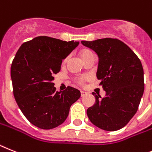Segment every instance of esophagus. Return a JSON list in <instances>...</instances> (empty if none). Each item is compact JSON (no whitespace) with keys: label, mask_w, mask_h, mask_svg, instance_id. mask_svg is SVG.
<instances>
[{"label":"esophagus","mask_w":152,"mask_h":152,"mask_svg":"<svg viewBox=\"0 0 152 152\" xmlns=\"http://www.w3.org/2000/svg\"><path fill=\"white\" fill-rule=\"evenodd\" d=\"M80 93H81V96H85L87 94L86 91H80Z\"/></svg>","instance_id":"34e87169"}]
</instances>
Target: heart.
Instances as JSON below:
<instances>
[{
	"label": "heart",
	"instance_id": "b5f03b06",
	"mask_svg": "<svg viewBox=\"0 0 152 152\" xmlns=\"http://www.w3.org/2000/svg\"><path fill=\"white\" fill-rule=\"evenodd\" d=\"M80 55H81V57H82L83 60L84 61L86 58H87L88 57L90 56H92V55H94V54H93V52H92L91 51L88 50V49H84V50H83L82 52H81ZM84 79H85L84 77H81V78H80L78 80V82L80 83H82L83 81L84 80Z\"/></svg>",
	"mask_w": 152,
	"mask_h": 152
}]
</instances>
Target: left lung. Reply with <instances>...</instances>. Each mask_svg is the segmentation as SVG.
I'll list each match as a JSON object with an SVG mask.
<instances>
[{"label":"left lung","instance_id":"left-lung-1","mask_svg":"<svg viewBox=\"0 0 152 152\" xmlns=\"http://www.w3.org/2000/svg\"><path fill=\"white\" fill-rule=\"evenodd\" d=\"M99 58L96 77L106 91V96L96 95V103L87 109L93 124L100 129H121L134 117L145 90L141 62L127 45L117 39L82 41Z\"/></svg>","mask_w":152,"mask_h":152}]
</instances>
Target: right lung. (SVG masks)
Instances as JSON below:
<instances>
[{"label":"right lung","instance_id":"obj_1","mask_svg":"<svg viewBox=\"0 0 152 152\" xmlns=\"http://www.w3.org/2000/svg\"><path fill=\"white\" fill-rule=\"evenodd\" d=\"M79 43L39 36L23 43L18 50L11 67L14 96L33 125L45 130L58 127L80 97L77 89L68 86L58 92L52 83L55 74L60 71L62 59Z\"/></svg>","mask_w":152,"mask_h":152}]
</instances>
